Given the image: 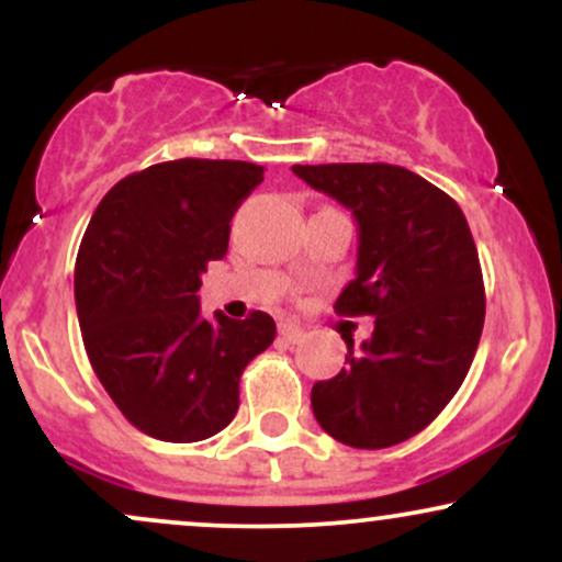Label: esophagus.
<instances>
[{
    "label": "esophagus",
    "mask_w": 562,
    "mask_h": 562,
    "mask_svg": "<svg viewBox=\"0 0 562 562\" xmlns=\"http://www.w3.org/2000/svg\"><path fill=\"white\" fill-rule=\"evenodd\" d=\"M303 335H306V333H303V327L293 325V322H282V325H280V340H285V344H290V346L301 344Z\"/></svg>",
    "instance_id": "1"
}]
</instances>
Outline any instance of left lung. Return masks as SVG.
Segmentation results:
<instances>
[{
    "label": "left lung",
    "instance_id": "8db88e82",
    "mask_svg": "<svg viewBox=\"0 0 562 562\" xmlns=\"http://www.w3.org/2000/svg\"><path fill=\"white\" fill-rule=\"evenodd\" d=\"M295 177L351 211L357 277L335 301L344 317H375L346 367L312 389L325 434L385 449L436 420L479 348L486 293L468 218L447 192L391 164L293 166Z\"/></svg>",
    "mask_w": 562,
    "mask_h": 562
}]
</instances>
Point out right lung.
Segmentation results:
<instances>
[{"mask_svg": "<svg viewBox=\"0 0 562 562\" xmlns=\"http://www.w3.org/2000/svg\"><path fill=\"white\" fill-rule=\"evenodd\" d=\"M263 166L182 158L128 173L97 205L76 259V312L102 389L142 434L192 443L224 430L240 375L274 340L250 312L200 317V274L224 259L229 222Z\"/></svg>", "mask_w": 562, "mask_h": 562, "instance_id": "add662e5", "label": "right lung"}]
</instances>
